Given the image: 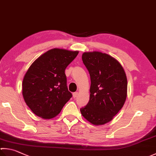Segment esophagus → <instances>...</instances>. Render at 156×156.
<instances>
[{"label":"esophagus","mask_w":156,"mask_h":156,"mask_svg":"<svg viewBox=\"0 0 156 156\" xmlns=\"http://www.w3.org/2000/svg\"><path fill=\"white\" fill-rule=\"evenodd\" d=\"M77 96H78V92H74V93L73 94V98H75Z\"/></svg>","instance_id":"34e87169"}]
</instances>
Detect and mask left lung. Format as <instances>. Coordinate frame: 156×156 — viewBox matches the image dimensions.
I'll list each match as a JSON object with an SVG mask.
<instances>
[{"label":"left lung","instance_id":"1","mask_svg":"<svg viewBox=\"0 0 156 156\" xmlns=\"http://www.w3.org/2000/svg\"><path fill=\"white\" fill-rule=\"evenodd\" d=\"M82 60L90 73L91 86L90 101L80 111L91 124H105L124 105L128 87L126 73L118 61L105 53L85 52Z\"/></svg>","mask_w":156,"mask_h":156}]
</instances>
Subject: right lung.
I'll return each instance as SVG.
<instances>
[{"mask_svg":"<svg viewBox=\"0 0 156 156\" xmlns=\"http://www.w3.org/2000/svg\"><path fill=\"white\" fill-rule=\"evenodd\" d=\"M78 53L52 49L29 67L23 79L22 94L26 105L36 115L43 119L53 118L71 98L64 72Z\"/></svg>","mask_w":156,"mask_h":156,"instance_id":"add662e5","label":"right lung"}]
</instances>
